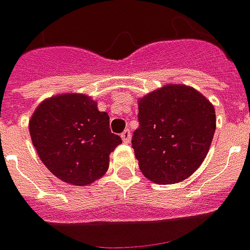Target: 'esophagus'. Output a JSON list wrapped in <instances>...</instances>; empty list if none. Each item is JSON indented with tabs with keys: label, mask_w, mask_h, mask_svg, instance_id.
I'll list each match as a JSON object with an SVG mask.
<instances>
[{
	"label": "esophagus",
	"mask_w": 250,
	"mask_h": 250,
	"mask_svg": "<svg viewBox=\"0 0 250 250\" xmlns=\"http://www.w3.org/2000/svg\"><path fill=\"white\" fill-rule=\"evenodd\" d=\"M121 138L124 140V143H129L130 138H132V133H130L129 129H125L122 132V135H121Z\"/></svg>",
	"instance_id": "obj_1"
}]
</instances>
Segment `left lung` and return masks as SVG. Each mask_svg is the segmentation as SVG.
Listing matches in <instances>:
<instances>
[{
	"label": "left lung",
	"mask_w": 250,
	"mask_h": 250,
	"mask_svg": "<svg viewBox=\"0 0 250 250\" xmlns=\"http://www.w3.org/2000/svg\"><path fill=\"white\" fill-rule=\"evenodd\" d=\"M132 138L143 175L160 185L189 178L206 159L216 130L214 105L187 84H164L138 100Z\"/></svg>",
	"instance_id": "left-lung-1"
}]
</instances>
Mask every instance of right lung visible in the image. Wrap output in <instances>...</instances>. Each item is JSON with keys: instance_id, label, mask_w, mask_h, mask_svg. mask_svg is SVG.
Returning a JSON list of instances; mask_svg holds the SVG:
<instances>
[{"instance_id": "right-lung-1", "label": "right lung", "mask_w": 250, "mask_h": 250, "mask_svg": "<svg viewBox=\"0 0 250 250\" xmlns=\"http://www.w3.org/2000/svg\"><path fill=\"white\" fill-rule=\"evenodd\" d=\"M29 132L48 171L76 187L103 177L111 151L122 143L111 133L108 114L83 93H62L42 101L29 121Z\"/></svg>"}]
</instances>
